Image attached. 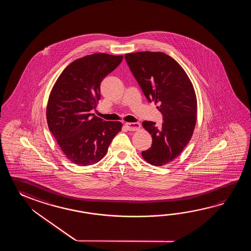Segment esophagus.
Segmentation results:
<instances>
[{
  "mask_svg": "<svg viewBox=\"0 0 251 251\" xmlns=\"http://www.w3.org/2000/svg\"><path fill=\"white\" fill-rule=\"evenodd\" d=\"M126 126L129 131H137L141 127L140 123H126Z\"/></svg>",
  "mask_w": 251,
  "mask_h": 251,
  "instance_id": "1",
  "label": "esophagus"
}]
</instances>
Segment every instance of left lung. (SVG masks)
<instances>
[{
    "label": "left lung",
    "instance_id": "obj_1",
    "mask_svg": "<svg viewBox=\"0 0 251 251\" xmlns=\"http://www.w3.org/2000/svg\"><path fill=\"white\" fill-rule=\"evenodd\" d=\"M125 58L148 101L158 104L163 116L160 128L151 121L142 124L152 138L142 156L151 165H165L192 137L198 112L194 86L180 64L166 53L145 51L126 53Z\"/></svg>",
    "mask_w": 251,
    "mask_h": 251
}]
</instances>
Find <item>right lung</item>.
<instances>
[{
  "label": "right lung",
  "instance_id": "right-lung-1",
  "mask_svg": "<svg viewBox=\"0 0 251 251\" xmlns=\"http://www.w3.org/2000/svg\"><path fill=\"white\" fill-rule=\"evenodd\" d=\"M123 55L97 53L76 59L59 75L48 98L47 121L65 157L79 166L95 164L122 129L118 121L91 114L100 99L102 80Z\"/></svg>",
  "mask_w": 251,
  "mask_h": 251
}]
</instances>
